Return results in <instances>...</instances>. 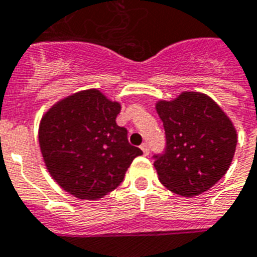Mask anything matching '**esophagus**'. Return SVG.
<instances>
[{"label":"esophagus","mask_w":257,"mask_h":257,"mask_svg":"<svg viewBox=\"0 0 257 257\" xmlns=\"http://www.w3.org/2000/svg\"><path fill=\"white\" fill-rule=\"evenodd\" d=\"M141 149H142V151H143V154H145V155H149V154H150L149 143H143V145L141 146Z\"/></svg>","instance_id":"34e87169"}]
</instances>
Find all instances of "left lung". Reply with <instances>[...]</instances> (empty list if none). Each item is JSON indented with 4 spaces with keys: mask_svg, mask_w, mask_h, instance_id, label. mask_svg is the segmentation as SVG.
Instances as JSON below:
<instances>
[{
    "mask_svg": "<svg viewBox=\"0 0 257 257\" xmlns=\"http://www.w3.org/2000/svg\"><path fill=\"white\" fill-rule=\"evenodd\" d=\"M157 112L166 133L163 154L153 157L161 183L187 198L210 190L235 155L232 122L210 96L195 91L159 100Z\"/></svg>",
    "mask_w": 257,
    "mask_h": 257,
    "instance_id": "8db88e82",
    "label": "left lung"
}]
</instances>
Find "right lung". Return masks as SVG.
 I'll return each instance as SVG.
<instances>
[{
  "label": "right lung",
  "instance_id": "add662e5",
  "mask_svg": "<svg viewBox=\"0 0 257 257\" xmlns=\"http://www.w3.org/2000/svg\"><path fill=\"white\" fill-rule=\"evenodd\" d=\"M120 104L99 90H83L42 116L40 147L51 178L75 198L95 200L122 183L142 150L116 124Z\"/></svg>",
  "mask_w": 257,
  "mask_h": 257
}]
</instances>
